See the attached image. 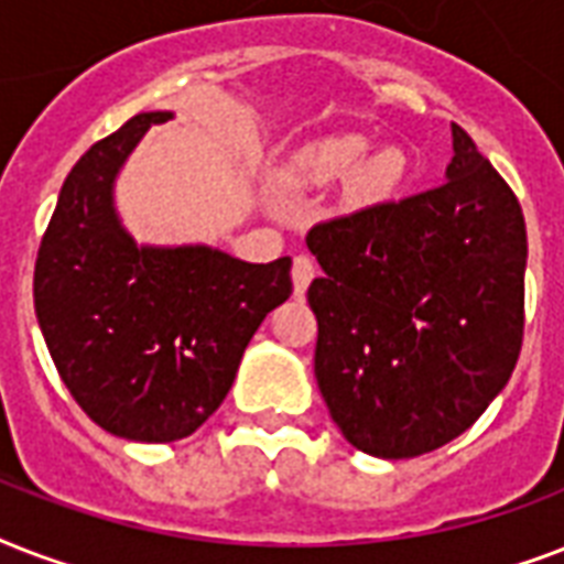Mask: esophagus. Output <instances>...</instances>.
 <instances>
[{
    "mask_svg": "<svg viewBox=\"0 0 564 564\" xmlns=\"http://www.w3.org/2000/svg\"><path fill=\"white\" fill-rule=\"evenodd\" d=\"M313 278H316V263H313V257L307 254L295 257V260H292V283H295V295H304Z\"/></svg>",
    "mask_w": 564,
    "mask_h": 564,
    "instance_id": "esophagus-1",
    "label": "esophagus"
}]
</instances>
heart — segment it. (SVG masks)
Wrapping results in <instances>:
<instances>
[{
    "mask_svg": "<svg viewBox=\"0 0 564 564\" xmlns=\"http://www.w3.org/2000/svg\"><path fill=\"white\" fill-rule=\"evenodd\" d=\"M371 152V140L362 134H334L304 145L292 154L290 166L283 170V181L290 187H325L334 181L354 175V189L366 202L389 198L406 178V158L401 152H380L365 161Z\"/></svg>",
    "mask_w": 564,
    "mask_h": 564,
    "instance_id": "heart-1",
    "label": "heart"
}]
</instances>
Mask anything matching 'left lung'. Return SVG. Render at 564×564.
<instances>
[{
  "label": "left lung",
  "mask_w": 564,
  "mask_h": 564,
  "mask_svg": "<svg viewBox=\"0 0 564 564\" xmlns=\"http://www.w3.org/2000/svg\"><path fill=\"white\" fill-rule=\"evenodd\" d=\"M438 187L318 221L316 380L354 447L412 459L471 427L524 343L527 228L463 128Z\"/></svg>",
  "instance_id": "obj_1"
}]
</instances>
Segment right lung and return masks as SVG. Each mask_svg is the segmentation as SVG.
Wrapping results in <instances>:
<instances>
[{
    "label": "right lung",
    "mask_w": 564,
    "mask_h": 564,
    "mask_svg": "<svg viewBox=\"0 0 564 564\" xmlns=\"http://www.w3.org/2000/svg\"><path fill=\"white\" fill-rule=\"evenodd\" d=\"M166 110L137 113L66 175L34 263V310L55 369L101 430L175 442L225 401L246 345L292 295L290 257L242 263L207 246L137 248L113 178Z\"/></svg>",
    "instance_id": "1"
}]
</instances>
